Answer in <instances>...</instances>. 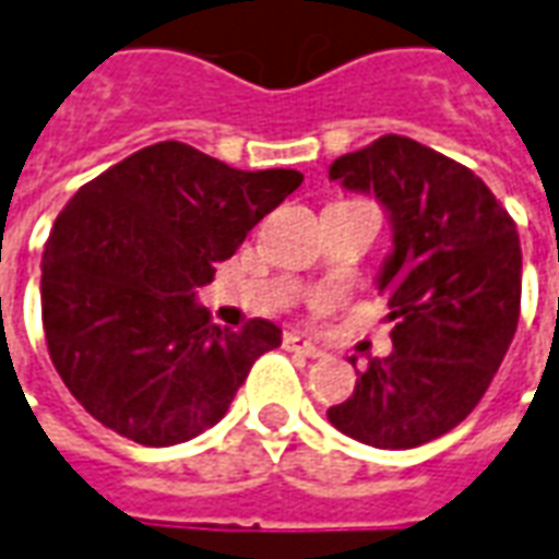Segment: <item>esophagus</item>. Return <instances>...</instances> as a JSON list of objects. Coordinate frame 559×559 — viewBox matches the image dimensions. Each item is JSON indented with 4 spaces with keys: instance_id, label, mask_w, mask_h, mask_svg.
Returning a JSON list of instances; mask_svg holds the SVG:
<instances>
[{
    "instance_id": "34e87169",
    "label": "esophagus",
    "mask_w": 559,
    "mask_h": 559,
    "mask_svg": "<svg viewBox=\"0 0 559 559\" xmlns=\"http://www.w3.org/2000/svg\"><path fill=\"white\" fill-rule=\"evenodd\" d=\"M286 349L288 352H298V355H304V358H322L324 352L312 343V340H307L304 334H286Z\"/></svg>"
}]
</instances>
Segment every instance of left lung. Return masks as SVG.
I'll return each mask as SVG.
<instances>
[{
  "mask_svg": "<svg viewBox=\"0 0 559 559\" xmlns=\"http://www.w3.org/2000/svg\"><path fill=\"white\" fill-rule=\"evenodd\" d=\"M328 177L385 210L391 252L376 288L394 322L391 355L355 370V394L328 421L376 449L425 445L476 409L509 352L521 240L481 177L413 138L385 134Z\"/></svg>",
  "mask_w": 559,
  "mask_h": 559,
  "instance_id": "8db88e82",
  "label": "left lung"
}]
</instances>
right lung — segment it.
<instances>
[{"label": "right lung", "mask_w": 559, "mask_h": 559, "mask_svg": "<svg viewBox=\"0 0 559 559\" xmlns=\"http://www.w3.org/2000/svg\"><path fill=\"white\" fill-rule=\"evenodd\" d=\"M300 183L292 168L240 171L162 141L74 192L47 237L41 319L50 361L86 413L153 449L228 413L283 331L264 319L219 328L198 288Z\"/></svg>", "instance_id": "obj_1"}]
</instances>
